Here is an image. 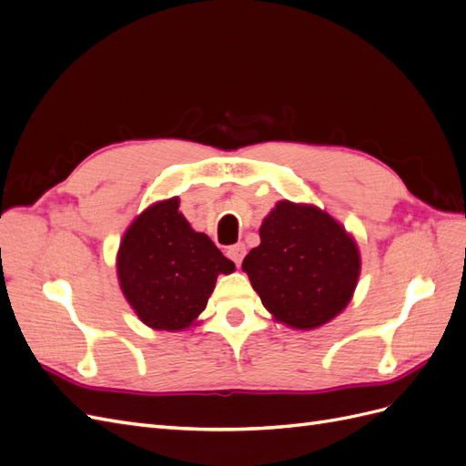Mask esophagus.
I'll use <instances>...</instances> for the list:
<instances>
[{
    "mask_svg": "<svg viewBox=\"0 0 466 466\" xmlns=\"http://www.w3.org/2000/svg\"><path fill=\"white\" fill-rule=\"evenodd\" d=\"M245 255H247V248H245V245H243V243L233 245V247H229V248H228V257H229L237 266H241V262H243Z\"/></svg>",
    "mask_w": 466,
    "mask_h": 466,
    "instance_id": "obj_1",
    "label": "esophagus"
}]
</instances>
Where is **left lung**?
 <instances>
[{
  "label": "left lung",
  "instance_id": "obj_1",
  "mask_svg": "<svg viewBox=\"0 0 466 466\" xmlns=\"http://www.w3.org/2000/svg\"><path fill=\"white\" fill-rule=\"evenodd\" d=\"M243 270L262 305L293 329H317L351 299L360 252L346 229L315 206L279 202L262 221Z\"/></svg>",
  "mask_w": 466,
  "mask_h": 466
}]
</instances>
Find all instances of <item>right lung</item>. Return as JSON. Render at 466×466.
Returning a JSON list of instances; mask_svg holds the SVG:
<instances>
[{"mask_svg": "<svg viewBox=\"0 0 466 466\" xmlns=\"http://www.w3.org/2000/svg\"><path fill=\"white\" fill-rule=\"evenodd\" d=\"M235 264L204 233H196L171 198L147 208L126 231L118 279L126 299L147 327H190L216 288L218 274Z\"/></svg>", "mask_w": 466, "mask_h": 466, "instance_id": "right-lung-1", "label": "right lung"}]
</instances>
